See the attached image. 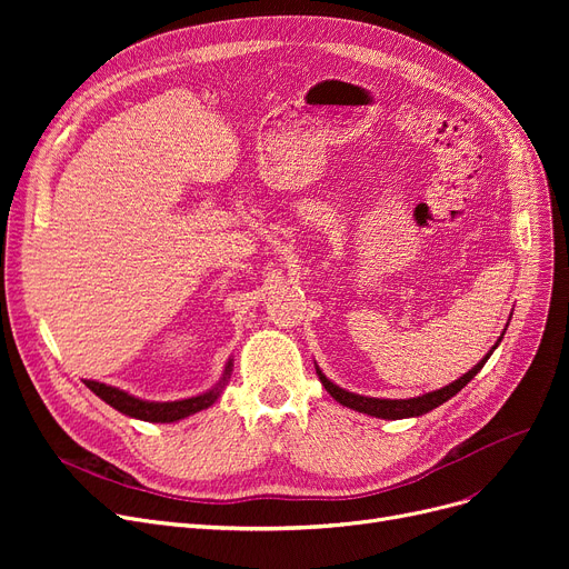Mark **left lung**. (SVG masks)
<instances>
[{
    "label": "left lung",
    "mask_w": 569,
    "mask_h": 569,
    "mask_svg": "<svg viewBox=\"0 0 569 569\" xmlns=\"http://www.w3.org/2000/svg\"><path fill=\"white\" fill-rule=\"evenodd\" d=\"M507 330V327H505ZM505 335V332H502ZM502 335L500 339L496 341V346L482 357L480 362H477L468 373H463L459 380L450 382L440 387V390L436 392H429V395H422V397H412V399H373V397H362V395H352L348 390H341L339 385H335L330 378H327L318 367H316V373L320 378V382L325 385V390L330 392L341 406L346 408H352L357 412H365V415H371V417H380V420H403V417H420L438 406H442L447 399H452L457 392H461L463 387L480 373V369L487 365V360L491 357V352L498 348V343L502 341Z\"/></svg>",
    "instance_id": "obj_1"
}]
</instances>
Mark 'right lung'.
Here are the masks:
<instances>
[{"label": "right lung", "mask_w": 569, "mask_h": 569, "mask_svg": "<svg viewBox=\"0 0 569 569\" xmlns=\"http://www.w3.org/2000/svg\"><path fill=\"white\" fill-rule=\"evenodd\" d=\"M230 371H232V360H228L226 365V371H223V378L217 382V387H212V390H207L198 397H191V399H182V401H144V399H138L124 390H117V387L112 385H106V382H97V380H84V385L92 390L99 399H103L108 406H112L114 410L124 412L129 417H136V420H142V422H161V425H170V422H177V420H184V417L193 415V412H200L204 408L212 406L219 397H221V390L223 385L228 382L230 378Z\"/></svg>", "instance_id": "add662e5"}]
</instances>
